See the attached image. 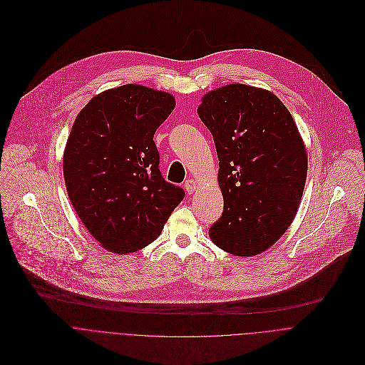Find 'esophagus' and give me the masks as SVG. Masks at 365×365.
Here are the masks:
<instances>
[{
	"instance_id": "obj_1",
	"label": "esophagus",
	"mask_w": 365,
	"mask_h": 365,
	"mask_svg": "<svg viewBox=\"0 0 365 365\" xmlns=\"http://www.w3.org/2000/svg\"><path fill=\"white\" fill-rule=\"evenodd\" d=\"M184 188H185V191H187L188 194H192V192L195 191V188H197V182H195L194 180L188 178V180H185V182H184Z\"/></svg>"
}]
</instances>
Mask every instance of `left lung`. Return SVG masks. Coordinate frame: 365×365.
<instances>
[{
    "label": "left lung",
    "instance_id": "8db88e82",
    "mask_svg": "<svg viewBox=\"0 0 365 365\" xmlns=\"http://www.w3.org/2000/svg\"><path fill=\"white\" fill-rule=\"evenodd\" d=\"M197 113L214 139L225 200L210 239L230 255H259L292 223L305 188L295 120L273 93L240 83L208 92Z\"/></svg>",
    "mask_w": 365,
    "mask_h": 365
}]
</instances>
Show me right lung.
<instances>
[{
    "mask_svg": "<svg viewBox=\"0 0 365 365\" xmlns=\"http://www.w3.org/2000/svg\"><path fill=\"white\" fill-rule=\"evenodd\" d=\"M175 108L165 92L123 85L78 115L63 157L71 205L91 235L125 255L153 243L185 192L160 171L155 130Z\"/></svg>",
    "mask_w": 365,
    "mask_h": 365,
    "instance_id": "right-lung-1",
    "label": "right lung"
}]
</instances>
